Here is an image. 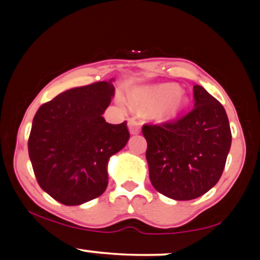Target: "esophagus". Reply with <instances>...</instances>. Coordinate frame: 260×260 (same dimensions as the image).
I'll use <instances>...</instances> for the list:
<instances>
[{"mask_svg": "<svg viewBox=\"0 0 260 260\" xmlns=\"http://www.w3.org/2000/svg\"><path fill=\"white\" fill-rule=\"evenodd\" d=\"M128 128L131 134H138L140 132V121L136 117L128 118Z\"/></svg>", "mask_w": 260, "mask_h": 260, "instance_id": "obj_1", "label": "esophagus"}]
</instances>
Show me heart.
Instances as JSON below:
<instances>
[{"mask_svg":"<svg viewBox=\"0 0 260 260\" xmlns=\"http://www.w3.org/2000/svg\"><path fill=\"white\" fill-rule=\"evenodd\" d=\"M131 104L137 109L150 110L155 107L157 117L169 120L180 115L186 107L187 99L174 84H157L143 86L131 95Z\"/></svg>","mask_w":260,"mask_h":260,"instance_id":"heart-1","label":"heart"}]
</instances>
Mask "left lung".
I'll return each instance as SVG.
<instances>
[{"mask_svg": "<svg viewBox=\"0 0 260 260\" xmlns=\"http://www.w3.org/2000/svg\"><path fill=\"white\" fill-rule=\"evenodd\" d=\"M193 110L177 120L142 128L151 184L175 201L196 199L215 186L231 147L221 104L201 85L193 86Z\"/></svg>", "mask_w": 260, "mask_h": 260, "instance_id": "obj_1", "label": "left lung"}]
</instances>
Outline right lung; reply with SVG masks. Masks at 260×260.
I'll return each mask as SVG.
<instances>
[{"label":"right lung","mask_w":260,"mask_h":260,"mask_svg":"<svg viewBox=\"0 0 260 260\" xmlns=\"http://www.w3.org/2000/svg\"><path fill=\"white\" fill-rule=\"evenodd\" d=\"M115 95L112 80L66 90L39 107L28 140L29 157L45 192L79 205L105 192L107 162L129 139L127 123L103 117Z\"/></svg>","instance_id":"right-lung-1"}]
</instances>
